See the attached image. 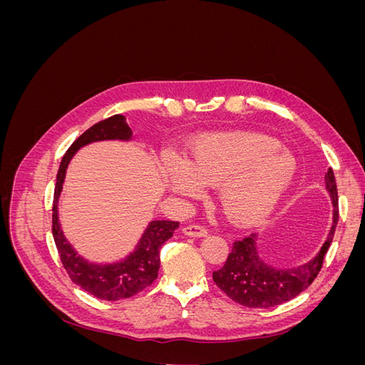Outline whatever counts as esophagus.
Returning <instances> with one entry per match:
<instances>
[{
  "mask_svg": "<svg viewBox=\"0 0 365 365\" xmlns=\"http://www.w3.org/2000/svg\"><path fill=\"white\" fill-rule=\"evenodd\" d=\"M182 233L189 237H205L208 235V231L202 225L192 224V225H185L182 228Z\"/></svg>",
  "mask_w": 365,
  "mask_h": 365,
  "instance_id": "34e87169",
  "label": "esophagus"
}]
</instances>
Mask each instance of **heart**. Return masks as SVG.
<instances>
[{"label": "heart", "instance_id": "1", "mask_svg": "<svg viewBox=\"0 0 365 365\" xmlns=\"http://www.w3.org/2000/svg\"><path fill=\"white\" fill-rule=\"evenodd\" d=\"M297 161L280 143L254 132H217L195 143L189 161L169 168L172 189L197 197L217 184L220 207L231 222L254 225L267 219L288 192Z\"/></svg>", "mask_w": 365, "mask_h": 365}]
</instances>
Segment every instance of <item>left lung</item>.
Masks as SVG:
<instances>
[{"mask_svg": "<svg viewBox=\"0 0 365 365\" xmlns=\"http://www.w3.org/2000/svg\"><path fill=\"white\" fill-rule=\"evenodd\" d=\"M324 180L334 204V222L319 252L302 267L277 269L260 259L256 235L235 240L225 264L213 272V282L231 300L247 307H272L292 300L312 284L322 271L338 224V190L332 169H327Z\"/></svg>", "mask_w": 365, "mask_h": 365, "instance_id": "1", "label": "left lung"}]
</instances>
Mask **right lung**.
<instances>
[{"instance_id":"add662e5","label":"right lung","mask_w":365,"mask_h":365,"mask_svg":"<svg viewBox=\"0 0 365 365\" xmlns=\"http://www.w3.org/2000/svg\"><path fill=\"white\" fill-rule=\"evenodd\" d=\"M130 137L132 130L123 115L117 114L98 121V123L85 130L73 143L70 149L65 152L56 176V187H54L51 230L63 268L70 275L73 283L81 286L88 294L108 302H117L121 298L134 297L155 282L160 269V250L164 242L173 236V231L178 228L180 224L173 222V220H152L145 233H143L135 251L130 252L125 260L97 264L82 259L68 244V240L65 239L59 224L58 202L65 180V172H67L68 163L77 150L93 141L129 140Z\"/></svg>"}]
</instances>
